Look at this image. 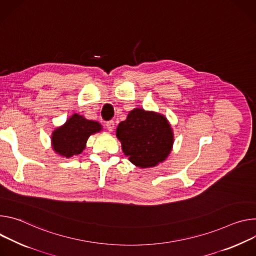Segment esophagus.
Masks as SVG:
<instances>
[{
    "instance_id": "1",
    "label": "esophagus",
    "mask_w": 256,
    "mask_h": 256,
    "mask_svg": "<svg viewBox=\"0 0 256 256\" xmlns=\"http://www.w3.org/2000/svg\"><path fill=\"white\" fill-rule=\"evenodd\" d=\"M106 126L108 130L112 132L114 129H115V122H114V121H108V122H106Z\"/></svg>"
}]
</instances>
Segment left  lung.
Returning a JSON list of instances; mask_svg holds the SVG:
<instances>
[{
	"instance_id": "8db88e82",
	"label": "left lung",
	"mask_w": 256,
	"mask_h": 256,
	"mask_svg": "<svg viewBox=\"0 0 256 256\" xmlns=\"http://www.w3.org/2000/svg\"><path fill=\"white\" fill-rule=\"evenodd\" d=\"M122 150L139 168H152L164 162L174 144V135L164 116L134 108L116 131Z\"/></svg>"
}]
</instances>
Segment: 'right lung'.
<instances>
[{
    "instance_id": "right-lung-1",
    "label": "right lung",
    "mask_w": 256,
    "mask_h": 256,
    "mask_svg": "<svg viewBox=\"0 0 256 256\" xmlns=\"http://www.w3.org/2000/svg\"><path fill=\"white\" fill-rule=\"evenodd\" d=\"M102 130L98 122L85 119L74 114L63 126L56 128L52 134L54 150L67 158L80 154L86 146L88 137Z\"/></svg>"
}]
</instances>
